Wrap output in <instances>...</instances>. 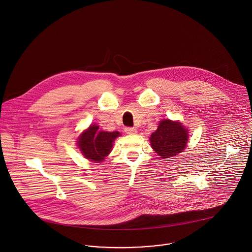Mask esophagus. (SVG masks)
Masks as SVG:
<instances>
[{
  "label": "esophagus",
  "instance_id": "1",
  "mask_svg": "<svg viewBox=\"0 0 252 252\" xmlns=\"http://www.w3.org/2000/svg\"><path fill=\"white\" fill-rule=\"evenodd\" d=\"M124 130H125L126 134H128V135H135V134H137V129L132 128V127H126Z\"/></svg>",
  "mask_w": 252,
  "mask_h": 252
}]
</instances>
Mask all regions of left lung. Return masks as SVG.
I'll return each instance as SVG.
<instances>
[{
	"label": "left lung",
	"instance_id": "left-lung-1",
	"mask_svg": "<svg viewBox=\"0 0 252 252\" xmlns=\"http://www.w3.org/2000/svg\"><path fill=\"white\" fill-rule=\"evenodd\" d=\"M189 139V132L179 121L162 119L158 129L150 136L151 147L161 159H168L183 152Z\"/></svg>",
	"mask_w": 252,
	"mask_h": 252
}]
</instances>
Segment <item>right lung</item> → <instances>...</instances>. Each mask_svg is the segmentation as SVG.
<instances>
[{
	"label": "right lung",
	"mask_w": 252,
	"mask_h": 252,
	"mask_svg": "<svg viewBox=\"0 0 252 252\" xmlns=\"http://www.w3.org/2000/svg\"><path fill=\"white\" fill-rule=\"evenodd\" d=\"M119 136L120 133L117 131H99V126L94 124L81 134L77 144L85 158L94 162H100L110 154L115 138Z\"/></svg>",
	"instance_id": "right-lung-1"
}]
</instances>
